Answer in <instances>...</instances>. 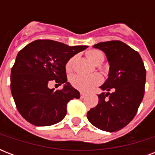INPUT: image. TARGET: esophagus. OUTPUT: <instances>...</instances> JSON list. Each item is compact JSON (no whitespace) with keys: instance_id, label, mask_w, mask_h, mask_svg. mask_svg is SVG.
Here are the masks:
<instances>
[{"instance_id":"34e87169","label":"esophagus","mask_w":155,"mask_h":155,"mask_svg":"<svg viewBox=\"0 0 155 155\" xmlns=\"http://www.w3.org/2000/svg\"><path fill=\"white\" fill-rule=\"evenodd\" d=\"M85 97H86V94H85V93H83V92L80 93V97H81V98H84Z\"/></svg>"}]
</instances>
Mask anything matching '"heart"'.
<instances>
[{
    "mask_svg": "<svg viewBox=\"0 0 155 155\" xmlns=\"http://www.w3.org/2000/svg\"><path fill=\"white\" fill-rule=\"evenodd\" d=\"M87 57L93 63H97L104 60V54L99 50H90L86 53ZM75 57L71 58L66 64V70L71 71L72 68ZM102 81L101 76L98 74L92 75H75L71 78V84L73 87L80 92H87L93 89Z\"/></svg>",
    "mask_w": 155,
    "mask_h": 155,
    "instance_id": "obj_1",
    "label": "heart"
}]
</instances>
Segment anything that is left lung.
<instances>
[{
	"instance_id": "8db88e82",
	"label": "left lung",
	"mask_w": 155,
	"mask_h": 155,
	"mask_svg": "<svg viewBox=\"0 0 155 155\" xmlns=\"http://www.w3.org/2000/svg\"><path fill=\"white\" fill-rule=\"evenodd\" d=\"M93 47L105 54L109 71L100 87L107 92L98 95V104L87 112V120L103 131L115 132L136 115L144 97L147 71L138 52L124 42H99Z\"/></svg>"
}]
</instances>
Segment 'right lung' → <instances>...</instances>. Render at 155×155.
<instances>
[{"label": "right lung", "instance_id": "right-lung-1", "mask_svg": "<svg viewBox=\"0 0 155 155\" xmlns=\"http://www.w3.org/2000/svg\"><path fill=\"white\" fill-rule=\"evenodd\" d=\"M87 46L70 47L53 40H36L18 52L10 75L12 96L20 114L36 126L54 125L65 117L67 104L80 97L67 81L66 64ZM54 80L63 90H51Z\"/></svg>", "mask_w": 155, "mask_h": 155}]
</instances>
